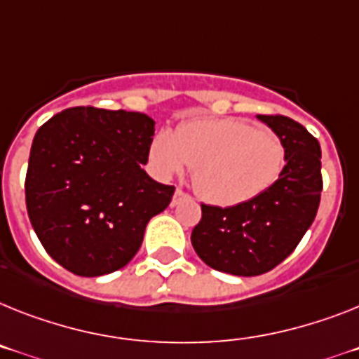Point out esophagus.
Wrapping results in <instances>:
<instances>
[{"label":"esophagus","instance_id":"1","mask_svg":"<svg viewBox=\"0 0 359 359\" xmlns=\"http://www.w3.org/2000/svg\"><path fill=\"white\" fill-rule=\"evenodd\" d=\"M186 198H189V195L184 194V191H182L180 188H177L175 189V195H173V201H171V204H173V206H177L180 201H186Z\"/></svg>","mask_w":359,"mask_h":359}]
</instances>
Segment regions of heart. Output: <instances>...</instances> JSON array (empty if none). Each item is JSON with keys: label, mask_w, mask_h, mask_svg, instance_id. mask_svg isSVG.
I'll list each match as a JSON object with an SVG mask.
<instances>
[{"label": "heart", "mask_w": 359, "mask_h": 359, "mask_svg": "<svg viewBox=\"0 0 359 359\" xmlns=\"http://www.w3.org/2000/svg\"><path fill=\"white\" fill-rule=\"evenodd\" d=\"M151 162L164 177L194 168L197 194L215 206H239L266 194L281 177L287 149L277 135L239 118H198L151 142Z\"/></svg>", "instance_id": "heart-1"}]
</instances>
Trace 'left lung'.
Returning a JSON list of instances; mask_svg holds the SVG:
<instances>
[{"label": "left lung", "instance_id": "1", "mask_svg": "<svg viewBox=\"0 0 359 359\" xmlns=\"http://www.w3.org/2000/svg\"><path fill=\"white\" fill-rule=\"evenodd\" d=\"M281 138L287 164L266 194L239 206L201 204L203 219L191 245L208 266L231 276H261L296 250L319 208L321 147L299 122L283 114H257Z\"/></svg>", "mask_w": 359, "mask_h": 359}]
</instances>
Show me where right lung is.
I'll return each mask as SVG.
<instances>
[{"mask_svg":"<svg viewBox=\"0 0 359 359\" xmlns=\"http://www.w3.org/2000/svg\"><path fill=\"white\" fill-rule=\"evenodd\" d=\"M155 122L144 113L69 107L36 131L25 203L47 254L82 277L111 273L135 257L173 186L144 171Z\"/></svg>","mask_w":359,"mask_h":359,"instance_id":"add662e5","label":"right lung"}]
</instances>
